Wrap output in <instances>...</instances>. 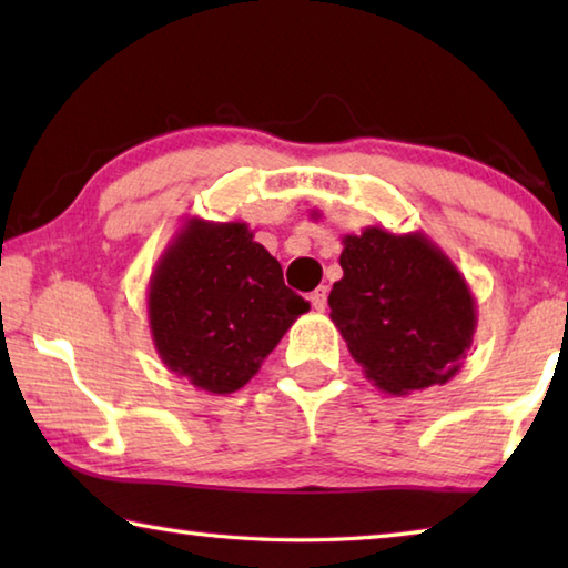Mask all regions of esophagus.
Listing matches in <instances>:
<instances>
[{
    "mask_svg": "<svg viewBox=\"0 0 568 568\" xmlns=\"http://www.w3.org/2000/svg\"><path fill=\"white\" fill-rule=\"evenodd\" d=\"M307 301H311L313 311L323 313V311H325V305H328V287H318V291H313V293H311V297H307Z\"/></svg>",
    "mask_w": 568,
    "mask_h": 568,
    "instance_id": "obj_1",
    "label": "esophagus"
}]
</instances>
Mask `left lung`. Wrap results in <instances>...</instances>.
<instances>
[{"label": "left lung", "mask_w": 568, "mask_h": 568, "mask_svg": "<svg viewBox=\"0 0 568 568\" xmlns=\"http://www.w3.org/2000/svg\"><path fill=\"white\" fill-rule=\"evenodd\" d=\"M341 267L331 321L373 386L408 396L456 376L474 345L476 297L434 240L368 225L343 235Z\"/></svg>", "instance_id": "1"}]
</instances>
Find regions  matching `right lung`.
<instances>
[{
    "label": "right lung",
    "instance_id": "right-lung-1",
    "mask_svg": "<svg viewBox=\"0 0 568 568\" xmlns=\"http://www.w3.org/2000/svg\"><path fill=\"white\" fill-rule=\"evenodd\" d=\"M247 223L187 217L148 285V321L160 361L215 396L261 371L285 331L311 311Z\"/></svg>",
    "mask_w": 568,
    "mask_h": 568
}]
</instances>
